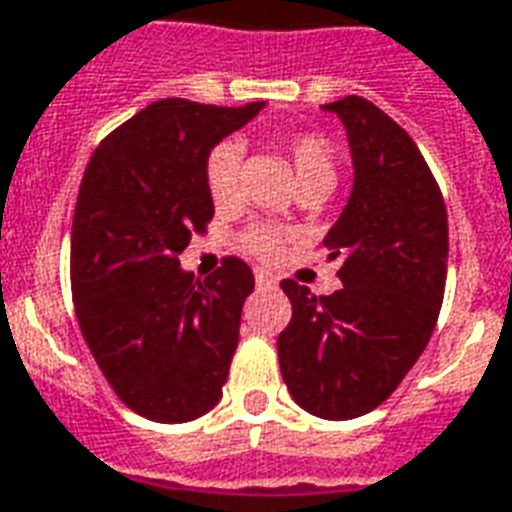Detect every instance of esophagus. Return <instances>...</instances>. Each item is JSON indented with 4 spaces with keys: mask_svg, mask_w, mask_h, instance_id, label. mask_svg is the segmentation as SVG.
Segmentation results:
<instances>
[{
    "mask_svg": "<svg viewBox=\"0 0 512 512\" xmlns=\"http://www.w3.org/2000/svg\"><path fill=\"white\" fill-rule=\"evenodd\" d=\"M275 283H278V280H275V275H272V272L256 270V286H259V288H272V286H275Z\"/></svg>",
    "mask_w": 512,
    "mask_h": 512,
    "instance_id": "obj_1",
    "label": "esophagus"
}]
</instances>
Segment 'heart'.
<instances>
[{
  "instance_id": "heart-1",
  "label": "heart",
  "mask_w": 512,
  "mask_h": 512,
  "mask_svg": "<svg viewBox=\"0 0 512 512\" xmlns=\"http://www.w3.org/2000/svg\"><path fill=\"white\" fill-rule=\"evenodd\" d=\"M286 153L294 164L299 186H334L337 161H334V151L326 137L313 132H299L286 140ZM240 159L242 148L234 140L218 142L213 151L207 153L205 188L213 199V205H229L237 194ZM283 240H286V232L278 226L256 224L245 232L242 245H245V251H251L259 259H275L283 251Z\"/></svg>"
}]
</instances>
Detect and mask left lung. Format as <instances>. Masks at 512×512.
<instances>
[{"mask_svg":"<svg viewBox=\"0 0 512 512\" xmlns=\"http://www.w3.org/2000/svg\"><path fill=\"white\" fill-rule=\"evenodd\" d=\"M348 132L353 188L324 237L343 288L315 297L283 280L291 324L280 372L302 410L329 421L370 413L402 383L434 332L448 272V213L410 134L364 96L324 105Z\"/></svg>","mask_w":512,"mask_h":512,"instance_id":"obj_1","label":"left lung"}]
</instances>
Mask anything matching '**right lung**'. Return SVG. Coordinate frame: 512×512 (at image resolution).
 <instances>
[{
    "instance_id": "1",
    "label": "right lung",
    "mask_w": 512,
    "mask_h": 512,
    "mask_svg": "<svg viewBox=\"0 0 512 512\" xmlns=\"http://www.w3.org/2000/svg\"><path fill=\"white\" fill-rule=\"evenodd\" d=\"M261 107L161 99L107 134L83 172L69 251L80 332L121 402L159 424L205 416L224 394L253 272L226 256L194 280L178 253L215 213L207 153Z\"/></svg>"
}]
</instances>
